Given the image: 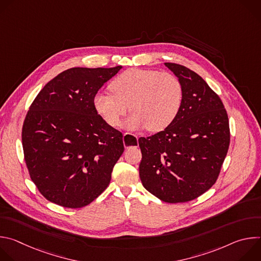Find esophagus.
<instances>
[{
  "instance_id": "obj_1",
  "label": "esophagus",
  "mask_w": 261,
  "mask_h": 261,
  "mask_svg": "<svg viewBox=\"0 0 261 261\" xmlns=\"http://www.w3.org/2000/svg\"><path fill=\"white\" fill-rule=\"evenodd\" d=\"M128 136H129V133H125V134H124V137H123L124 143H125V139H126ZM136 138H137V141H138V137H137V136H136ZM125 146H126V144H125ZM126 147H128V146H126Z\"/></svg>"
}]
</instances>
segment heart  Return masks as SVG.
<instances>
[{
    "label": "heart",
    "mask_w": 261,
    "mask_h": 261,
    "mask_svg": "<svg viewBox=\"0 0 261 261\" xmlns=\"http://www.w3.org/2000/svg\"><path fill=\"white\" fill-rule=\"evenodd\" d=\"M111 94H98L94 107L113 128L122 125L128 106L133 111L128 127H146L151 132L166 129L177 117L184 98L181 82L171 72L128 69L109 85Z\"/></svg>",
    "instance_id": "b5f03b06"
}]
</instances>
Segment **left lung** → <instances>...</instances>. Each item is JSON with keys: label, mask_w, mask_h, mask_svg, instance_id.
Segmentation results:
<instances>
[{"label": "left lung", "mask_w": 261, "mask_h": 261, "mask_svg": "<svg viewBox=\"0 0 261 261\" xmlns=\"http://www.w3.org/2000/svg\"><path fill=\"white\" fill-rule=\"evenodd\" d=\"M179 79L184 98L163 131L138 139L143 187L164 202H187L216 182L228 152L230 130L222 100L197 73L165 63Z\"/></svg>", "instance_id": "obj_1"}]
</instances>
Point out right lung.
<instances>
[{"label": "right lung", "instance_id": "obj_1", "mask_svg": "<svg viewBox=\"0 0 261 261\" xmlns=\"http://www.w3.org/2000/svg\"><path fill=\"white\" fill-rule=\"evenodd\" d=\"M114 68H71L47 83L25 116L21 140L29 174L49 201L80 208L106 188L124 152L123 134L97 114L94 98Z\"/></svg>", "mask_w": 261, "mask_h": 261}]
</instances>
